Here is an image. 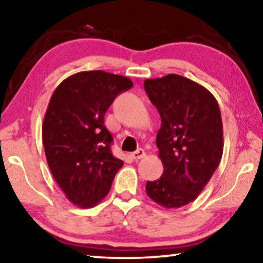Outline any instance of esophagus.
Masks as SVG:
<instances>
[{"label":"esophagus","instance_id":"34e87169","mask_svg":"<svg viewBox=\"0 0 263 263\" xmlns=\"http://www.w3.org/2000/svg\"><path fill=\"white\" fill-rule=\"evenodd\" d=\"M130 156H132V159H133V160L139 161V160H141V159H143V157L145 156V153H144L143 149H137L136 152L132 153Z\"/></svg>","mask_w":263,"mask_h":263}]
</instances>
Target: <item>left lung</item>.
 Returning <instances> with one entry per match:
<instances>
[{"label": "left lung", "mask_w": 263, "mask_h": 263, "mask_svg": "<svg viewBox=\"0 0 263 263\" xmlns=\"http://www.w3.org/2000/svg\"><path fill=\"white\" fill-rule=\"evenodd\" d=\"M144 90L161 116L156 135L163 174L145 192L157 204L180 208L199 196L223 153L219 103L208 89L181 75L144 81Z\"/></svg>", "instance_id": "obj_1"}]
</instances>
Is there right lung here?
<instances>
[{
  "label": "right lung",
  "instance_id": "obj_1",
  "mask_svg": "<svg viewBox=\"0 0 263 263\" xmlns=\"http://www.w3.org/2000/svg\"><path fill=\"white\" fill-rule=\"evenodd\" d=\"M130 79L103 70L81 71L52 92L42 124L48 167L67 199L91 208L110 191L123 161L111 154L104 114Z\"/></svg>",
  "mask_w": 263,
  "mask_h": 263
}]
</instances>
